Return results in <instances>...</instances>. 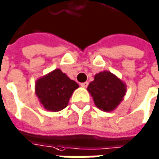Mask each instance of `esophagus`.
I'll return each instance as SVG.
<instances>
[{
	"label": "esophagus",
	"instance_id": "34e87169",
	"mask_svg": "<svg viewBox=\"0 0 159 159\" xmlns=\"http://www.w3.org/2000/svg\"><path fill=\"white\" fill-rule=\"evenodd\" d=\"M88 85H89V82H84V83H82V84H81V86H82V87H84V88H86Z\"/></svg>",
	"mask_w": 159,
	"mask_h": 159
}]
</instances>
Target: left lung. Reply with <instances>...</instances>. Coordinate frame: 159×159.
Returning a JSON list of instances; mask_svg holds the SVG:
<instances>
[{
    "mask_svg": "<svg viewBox=\"0 0 159 159\" xmlns=\"http://www.w3.org/2000/svg\"><path fill=\"white\" fill-rule=\"evenodd\" d=\"M88 91L91 94L98 109L111 111L120 103L126 93L125 84L109 71L95 75L93 82L89 84Z\"/></svg>",
    "mask_w": 159,
    "mask_h": 159,
    "instance_id": "1",
    "label": "left lung"
}]
</instances>
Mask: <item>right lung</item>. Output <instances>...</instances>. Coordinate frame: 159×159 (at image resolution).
<instances>
[{"mask_svg":"<svg viewBox=\"0 0 159 159\" xmlns=\"http://www.w3.org/2000/svg\"><path fill=\"white\" fill-rule=\"evenodd\" d=\"M78 84L70 80L60 70H55L37 80L35 94L43 106L51 111H59L67 107L71 95Z\"/></svg>","mask_w":159,"mask_h":159,"instance_id":"right-lung-1","label":"right lung"}]
</instances>
